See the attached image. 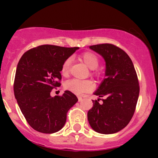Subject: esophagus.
Returning a JSON list of instances; mask_svg holds the SVG:
<instances>
[{"instance_id":"34e87169","label":"esophagus","mask_w":158,"mask_h":158,"mask_svg":"<svg viewBox=\"0 0 158 158\" xmlns=\"http://www.w3.org/2000/svg\"><path fill=\"white\" fill-rule=\"evenodd\" d=\"M81 100H82L81 96H78V101L80 102V101H81Z\"/></svg>"}]
</instances>
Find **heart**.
Wrapping results in <instances>:
<instances>
[{
  "instance_id": "b5f03b06",
  "label": "heart",
  "mask_w": 158,
  "mask_h": 158,
  "mask_svg": "<svg viewBox=\"0 0 158 158\" xmlns=\"http://www.w3.org/2000/svg\"><path fill=\"white\" fill-rule=\"evenodd\" d=\"M81 59L85 65L91 69L97 68L100 63V59L96 54L93 52H85L81 54ZM71 62L70 58H67L62 63L61 67V73L62 76L67 77L70 70ZM95 85L91 80H80V79H71L65 83V89L71 93L77 95H81L84 93H90L94 89Z\"/></svg>"
}]
</instances>
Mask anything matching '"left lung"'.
<instances>
[{
    "label": "left lung",
    "instance_id": "8db88e82",
    "mask_svg": "<svg viewBox=\"0 0 158 158\" xmlns=\"http://www.w3.org/2000/svg\"><path fill=\"white\" fill-rule=\"evenodd\" d=\"M106 62V78L94 93L99 100H93L88 111L91 127L100 134L116 133L129 123L139 96V82L133 62L123 50L111 43L90 46Z\"/></svg>",
    "mask_w": 158,
    "mask_h": 158
}]
</instances>
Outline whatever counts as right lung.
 I'll return each instance as SVG.
<instances>
[{
    "instance_id": "obj_1",
    "label": "right lung",
    "mask_w": 158,
    "mask_h": 158,
    "mask_svg": "<svg viewBox=\"0 0 158 158\" xmlns=\"http://www.w3.org/2000/svg\"><path fill=\"white\" fill-rule=\"evenodd\" d=\"M77 49L41 45L26 51L18 62L14 95L27 123L39 132L60 131L68 111L77 102V97L68 90L61 96H51L52 89L61 85L62 63Z\"/></svg>"
}]
</instances>
